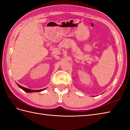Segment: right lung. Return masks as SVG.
I'll list each match as a JSON object with an SVG mask.
<instances>
[{
  "mask_svg": "<svg viewBox=\"0 0 130 130\" xmlns=\"http://www.w3.org/2000/svg\"><path fill=\"white\" fill-rule=\"evenodd\" d=\"M17 85H18V87L21 88V89H22L23 90H24V92H26L27 93H33V92H41V91H42L43 90H45V89H41V90H31V89H27L26 88H24L22 86H21V85H19L17 84Z\"/></svg>",
  "mask_w": 130,
  "mask_h": 130,
  "instance_id": "1",
  "label": "right lung"
}]
</instances>
